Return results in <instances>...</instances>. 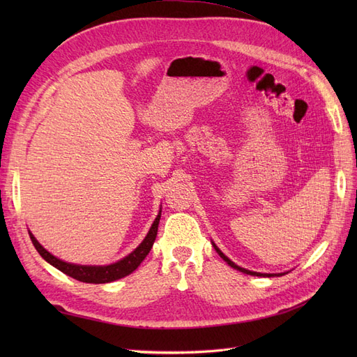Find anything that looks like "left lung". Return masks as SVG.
<instances>
[{"label":"left lung","instance_id":"1","mask_svg":"<svg viewBox=\"0 0 357 357\" xmlns=\"http://www.w3.org/2000/svg\"><path fill=\"white\" fill-rule=\"evenodd\" d=\"M213 245H214V248H215V252L219 253V256L223 259V261L228 264L229 266H232L234 269H236V271H241V273H244V274H248V275H256V277H274V275H284V273L283 274H262V273H256V271H248V269H245V268H241V266H238V265H235L231 259L228 257V256H225L222 252H220V248L215 245L214 243H213Z\"/></svg>","mask_w":357,"mask_h":357}]
</instances>
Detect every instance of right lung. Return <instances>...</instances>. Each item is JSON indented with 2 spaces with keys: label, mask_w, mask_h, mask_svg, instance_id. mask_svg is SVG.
Masks as SVG:
<instances>
[{
  "label": "right lung",
  "mask_w": 357,
  "mask_h": 357,
  "mask_svg": "<svg viewBox=\"0 0 357 357\" xmlns=\"http://www.w3.org/2000/svg\"><path fill=\"white\" fill-rule=\"evenodd\" d=\"M159 219H160V211L156 215V219L152 225V228H150L149 234L146 235V238L143 240L142 244H139L135 248L132 253H129L128 256L121 259L119 262H114L112 265H104V266L75 265V264L63 262V261H61V259H58L56 256L50 255L46 250V248L36 240V236L32 235L29 231L28 232H29L32 244H34V247L37 248V252L40 253V256L43 259H45L46 262H49L50 265L58 268L59 271H62L63 274H67V275H70L75 280H79V282L102 284V283H110V282H114V280H119V278H123V277L129 275L132 271H135V269L139 266V264L144 261V257L149 255L150 248L153 247V243L156 240Z\"/></svg>",
  "instance_id": "add662e5"
}]
</instances>
